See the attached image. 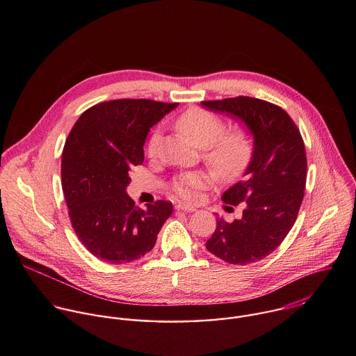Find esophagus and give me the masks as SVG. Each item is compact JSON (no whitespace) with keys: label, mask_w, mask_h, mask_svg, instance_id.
<instances>
[{"label":"esophagus","mask_w":356,"mask_h":356,"mask_svg":"<svg viewBox=\"0 0 356 356\" xmlns=\"http://www.w3.org/2000/svg\"><path fill=\"white\" fill-rule=\"evenodd\" d=\"M176 210H180V211H184V213H193V211H195L194 207L187 206V204H181V202H179V204H176Z\"/></svg>","instance_id":"34e87169"}]
</instances>
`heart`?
Segmentation results:
<instances>
[{
    "instance_id": "obj_1",
    "label": "heart",
    "mask_w": 356,
    "mask_h": 356,
    "mask_svg": "<svg viewBox=\"0 0 356 356\" xmlns=\"http://www.w3.org/2000/svg\"><path fill=\"white\" fill-rule=\"evenodd\" d=\"M177 127L188 140L202 149V158L220 177L234 179L248 166L252 143L243 129L224 132V121L202 108H190L183 113ZM158 146L159 135H154L147 143V155L155 156ZM210 181V175L204 172H187L173 180L172 188L183 200L193 201L197 197V190L206 187Z\"/></svg>"
}]
</instances>
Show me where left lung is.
<instances>
[{
	"label": "left lung",
	"instance_id": "left-lung-1",
	"mask_svg": "<svg viewBox=\"0 0 356 356\" xmlns=\"http://www.w3.org/2000/svg\"><path fill=\"white\" fill-rule=\"evenodd\" d=\"M201 104L242 121L253 136L252 159L242 180L221 197L225 204L243 202L242 218H217L206 246L231 265L258 262L270 255L296 222L307 177L302 138L283 108L259 98L239 95Z\"/></svg>",
	"mask_w": 356,
	"mask_h": 356
}]
</instances>
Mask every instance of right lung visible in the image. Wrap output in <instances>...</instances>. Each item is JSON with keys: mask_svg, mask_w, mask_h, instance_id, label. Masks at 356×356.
I'll return each mask as SVG.
<instances>
[{"mask_svg": "<svg viewBox=\"0 0 356 356\" xmlns=\"http://www.w3.org/2000/svg\"><path fill=\"white\" fill-rule=\"evenodd\" d=\"M179 103L113 99L86 110L62 155V187L74 232L101 261L120 265L142 258L170 217V201L142 210L127 194L129 170L143 163L149 129Z\"/></svg>", "mask_w": 356, "mask_h": 356, "instance_id": "1", "label": "right lung"}]
</instances>
